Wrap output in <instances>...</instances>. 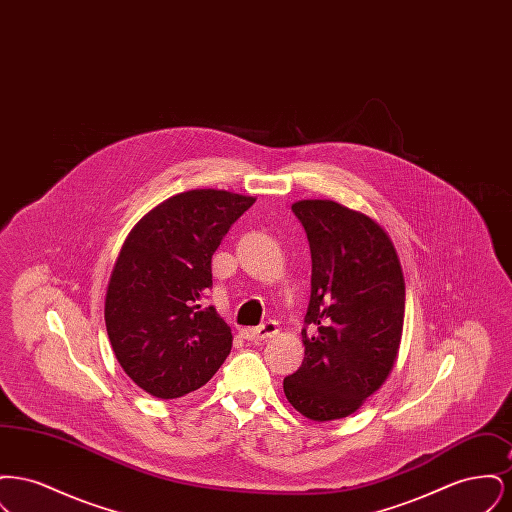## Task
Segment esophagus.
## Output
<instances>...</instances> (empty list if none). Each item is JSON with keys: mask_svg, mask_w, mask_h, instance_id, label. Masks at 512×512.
<instances>
[{"mask_svg": "<svg viewBox=\"0 0 512 512\" xmlns=\"http://www.w3.org/2000/svg\"><path fill=\"white\" fill-rule=\"evenodd\" d=\"M278 322L274 320H268L265 324H261L259 328H244L242 330V336L247 341H265L278 336Z\"/></svg>", "mask_w": 512, "mask_h": 512, "instance_id": "esophagus-1", "label": "esophagus"}]
</instances>
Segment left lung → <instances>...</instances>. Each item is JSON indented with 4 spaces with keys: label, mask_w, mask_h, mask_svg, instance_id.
Returning a JSON list of instances; mask_svg holds the SVG:
<instances>
[{
    "label": "left lung",
    "mask_w": 512,
    "mask_h": 512,
    "mask_svg": "<svg viewBox=\"0 0 512 512\" xmlns=\"http://www.w3.org/2000/svg\"><path fill=\"white\" fill-rule=\"evenodd\" d=\"M292 211L309 238L313 276L305 359L284 378V393L295 411L328 422L355 413L388 380L405 278L390 234L365 213L330 199H301Z\"/></svg>",
    "instance_id": "left-lung-1"
}]
</instances>
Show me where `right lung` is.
<instances>
[{"mask_svg": "<svg viewBox=\"0 0 512 512\" xmlns=\"http://www.w3.org/2000/svg\"><path fill=\"white\" fill-rule=\"evenodd\" d=\"M255 203L226 190L172 195L134 224L111 270L105 326L136 386L176 399L205 386L232 349V330L203 297L211 257Z\"/></svg>", "mask_w": 512, "mask_h": 512, "instance_id": "add662e5", "label": "right lung"}]
</instances>
